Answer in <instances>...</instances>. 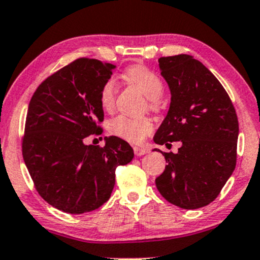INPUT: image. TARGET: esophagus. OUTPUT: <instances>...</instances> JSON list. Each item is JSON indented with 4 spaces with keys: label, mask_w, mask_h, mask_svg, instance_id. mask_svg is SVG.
<instances>
[{
    "label": "esophagus",
    "mask_w": 260,
    "mask_h": 260,
    "mask_svg": "<svg viewBox=\"0 0 260 260\" xmlns=\"http://www.w3.org/2000/svg\"><path fill=\"white\" fill-rule=\"evenodd\" d=\"M147 149L146 148H142V147H134V153H135V155H143L147 153Z\"/></svg>",
    "instance_id": "obj_1"
}]
</instances>
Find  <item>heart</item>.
Listing matches in <instances>:
<instances>
[{
  "mask_svg": "<svg viewBox=\"0 0 260 260\" xmlns=\"http://www.w3.org/2000/svg\"><path fill=\"white\" fill-rule=\"evenodd\" d=\"M125 78L134 86L141 90L147 97L148 108L157 111L159 108V97L163 94L164 86L161 79L143 66H133L125 70ZM117 96V84L113 78L108 79L100 92V103L107 112L114 108ZM153 130V123L147 117L135 118L120 114L108 123L109 134L130 143H141Z\"/></svg>",
  "mask_w": 260,
  "mask_h": 260,
  "instance_id": "b5f03b06",
  "label": "heart"
}]
</instances>
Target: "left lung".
<instances>
[{
	"label": "left lung",
	"instance_id": "8db88e82",
	"mask_svg": "<svg viewBox=\"0 0 260 260\" xmlns=\"http://www.w3.org/2000/svg\"><path fill=\"white\" fill-rule=\"evenodd\" d=\"M158 62L172 102L153 140L167 147L180 141L181 147L178 153L161 152L168 166L155 186L174 206L197 209L218 197L236 167V111L222 85L200 60L178 54Z\"/></svg>",
	"mask_w": 260,
	"mask_h": 260
}]
</instances>
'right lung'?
Here are the masks:
<instances>
[{"label": "right lung", "instance_id": "add662e5", "mask_svg": "<svg viewBox=\"0 0 260 260\" xmlns=\"http://www.w3.org/2000/svg\"><path fill=\"white\" fill-rule=\"evenodd\" d=\"M115 66L78 58L45 79L30 100L21 152L36 191L54 208L82 214L111 197L115 169L134 158L131 146L115 136L103 147L85 145L102 133L103 84Z\"/></svg>", "mask_w": 260, "mask_h": 260}]
</instances>
